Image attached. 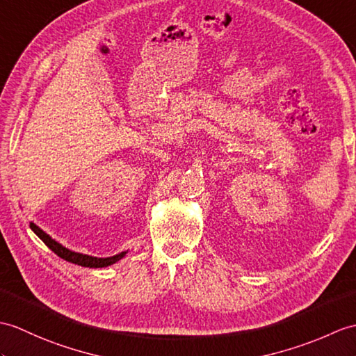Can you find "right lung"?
<instances>
[{"mask_svg":"<svg viewBox=\"0 0 356 356\" xmlns=\"http://www.w3.org/2000/svg\"><path fill=\"white\" fill-rule=\"evenodd\" d=\"M30 227L33 232H35L42 241L51 249L57 256H60L62 259L72 262V264H77V266L81 267H90V268H102V267H107V266H112L117 261H120L121 258H124V254L126 252H122L120 254H115L111 256V258H94V256H88V254H81V253H76V252H71L68 249H65L62 244H59L54 239L47 235L42 229H39L35 222H30Z\"/></svg>","mask_w":356,"mask_h":356,"instance_id":"right-lung-1","label":"right lung"}]
</instances>
